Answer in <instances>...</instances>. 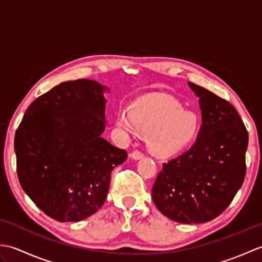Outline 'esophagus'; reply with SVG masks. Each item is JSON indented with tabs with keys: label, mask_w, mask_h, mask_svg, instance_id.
I'll use <instances>...</instances> for the list:
<instances>
[{
	"label": "esophagus",
	"mask_w": 262,
	"mask_h": 262,
	"mask_svg": "<svg viewBox=\"0 0 262 262\" xmlns=\"http://www.w3.org/2000/svg\"><path fill=\"white\" fill-rule=\"evenodd\" d=\"M130 157H132L133 160H141V159L144 158V154L142 152H140V151H134V152L132 153Z\"/></svg>",
	"instance_id": "34e87169"
}]
</instances>
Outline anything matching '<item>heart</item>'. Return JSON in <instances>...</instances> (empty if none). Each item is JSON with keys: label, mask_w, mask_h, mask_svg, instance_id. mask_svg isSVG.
I'll return each instance as SVG.
<instances>
[{"label": "heart", "mask_w": 262, "mask_h": 262, "mask_svg": "<svg viewBox=\"0 0 262 262\" xmlns=\"http://www.w3.org/2000/svg\"><path fill=\"white\" fill-rule=\"evenodd\" d=\"M117 126L127 134H146L148 151L160 158L183 151L196 140L200 130L199 116L170 96L152 94L136 100L132 109L124 108Z\"/></svg>", "instance_id": "heart-1"}]
</instances>
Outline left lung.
I'll use <instances>...</instances> for the list:
<instances>
[{
    "mask_svg": "<svg viewBox=\"0 0 262 262\" xmlns=\"http://www.w3.org/2000/svg\"><path fill=\"white\" fill-rule=\"evenodd\" d=\"M188 85L199 98L202 127L189 151L163 163L152 198L170 220L198 224L223 213L241 188L249 135L229 101L191 82Z\"/></svg>",
    "mask_w": 262,
    "mask_h": 262,
    "instance_id": "8db88e82",
    "label": "left lung"
}]
</instances>
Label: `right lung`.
Returning <instances> with one entry per match:
<instances>
[{
    "label": "right lung",
    "instance_id": "right-lung-1",
    "mask_svg": "<svg viewBox=\"0 0 262 262\" xmlns=\"http://www.w3.org/2000/svg\"><path fill=\"white\" fill-rule=\"evenodd\" d=\"M105 91L92 80L60 83L29 105L16 129L20 185L58 222L85 220L101 208L111 171L127 159L101 136Z\"/></svg>",
    "mask_w": 262,
    "mask_h": 262
}]
</instances>
